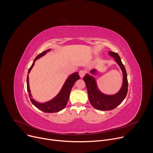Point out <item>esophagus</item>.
Masks as SVG:
<instances>
[{
	"instance_id": "esophagus-1",
	"label": "esophagus",
	"mask_w": 153,
	"mask_h": 153,
	"mask_svg": "<svg viewBox=\"0 0 153 153\" xmlns=\"http://www.w3.org/2000/svg\"><path fill=\"white\" fill-rule=\"evenodd\" d=\"M85 73H86V71H85V70H80V71H79V76H80V77L81 78L83 77V76H85Z\"/></svg>"
}]
</instances>
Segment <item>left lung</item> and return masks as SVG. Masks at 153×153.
<instances>
[{
  "label": "left lung",
  "instance_id": "left-lung-1",
  "mask_svg": "<svg viewBox=\"0 0 153 153\" xmlns=\"http://www.w3.org/2000/svg\"><path fill=\"white\" fill-rule=\"evenodd\" d=\"M108 53L110 56L114 58L115 62L118 64L122 71V85L121 88L117 93L113 95H108L102 93L99 90L96 79L93 76V75L97 74V71L96 69H93L90 71V73L92 75L86 74L83 77L91 105L97 110L101 111L113 110L123 102L128 92L127 74L120 57L116 53L109 51Z\"/></svg>",
  "mask_w": 153,
  "mask_h": 153
}]
</instances>
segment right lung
I'll list each match as a JSON object with an SVG mask.
<instances>
[{"mask_svg":"<svg viewBox=\"0 0 153 153\" xmlns=\"http://www.w3.org/2000/svg\"><path fill=\"white\" fill-rule=\"evenodd\" d=\"M50 50H51L50 49L47 50L46 51H44L36 56V57L35 58V59L33 61L32 65L28 70L27 82V90L29 93V97H30V100L32 102V103L36 107H37L38 109H39V110H40L41 111H42L43 112L52 113L59 112V111H61L62 110H63V109L65 106H66L67 102L68 101L70 92L73 88V86L74 83L77 80H79L80 79V77L79 76L78 73H77V72L74 73L73 74L70 75L68 77V78L67 79L66 81L65 82L62 89L60 90V91H59L58 94L55 97H54L53 99H51L48 102H44V103H40V102H38L36 101L35 100H34L32 98L30 89L28 74L30 73L31 69L33 68L36 60H37L38 59H40L42 56L45 55L46 53H47Z\"/></svg>","mask_w":153,"mask_h":153,"instance_id":"1","label":"right lung"}]
</instances>
